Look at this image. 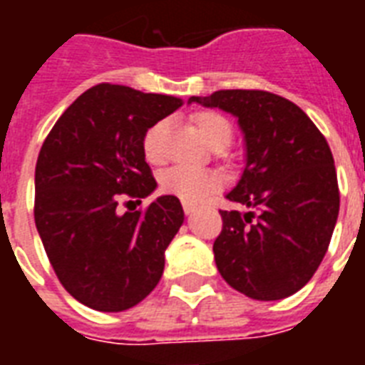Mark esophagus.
Here are the masks:
<instances>
[{
  "mask_svg": "<svg viewBox=\"0 0 365 365\" xmlns=\"http://www.w3.org/2000/svg\"><path fill=\"white\" fill-rule=\"evenodd\" d=\"M195 210H197V206L191 205V202H183V212H185L187 216H191Z\"/></svg>",
  "mask_w": 365,
  "mask_h": 365,
  "instance_id": "1",
  "label": "esophagus"
}]
</instances>
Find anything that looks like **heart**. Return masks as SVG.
Wrapping results in <instances>:
<instances>
[{"label":"heart","instance_id":"obj_1","mask_svg":"<svg viewBox=\"0 0 365 365\" xmlns=\"http://www.w3.org/2000/svg\"><path fill=\"white\" fill-rule=\"evenodd\" d=\"M193 123L197 126L199 136L205 140L210 148L214 145H227L231 140V125L223 115L216 111H199L193 115ZM165 126H151L143 138V153L148 160L157 163L163 155L160 149V138H163ZM160 189L168 195H174L183 202H202L208 195L216 193L222 187V176L212 170H202V168H193V166L176 165L170 166L168 170L160 174Z\"/></svg>","mask_w":365,"mask_h":365}]
</instances>
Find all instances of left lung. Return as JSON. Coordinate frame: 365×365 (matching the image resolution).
Masks as SVG:
<instances>
[{"label": "left lung", "instance_id": "1", "mask_svg": "<svg viewBox=\"0 0 365 365\" xmlns=\"http://www.w3.org/2000/svg\"><path fill=\"white\" fill-rule=\"evenodd\" d=\"M193 102L237 117L244 136V170L225 199L248 212L220 210L217 271L252 299L299 292L322 263L339 216L326 138L299 106L265 91H217L187 100Z\"/></svg>", "mask_w": 365, "mask_h": 365}]
</instances>
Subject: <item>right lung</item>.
I'll return each mask as SVG.
<instances>
[{"mask_svg":"<svg viewBox=\"0 0 365 365\" xmlns=\"http://www.w3.org/2000/svg\"><path fill=\"white\" fill-rule=\"evenodd\" d=\"M183 104L168 94L102 83L62 113L36 165V227L56 277L79 303L121 312L145 299L183 223L182 202L160 195L119 214V195L157 187L145 163L148 128Z\"/></svg>","mask_w":365,"mask_h":365,"instance_id":"add662e5","label":"right lung"}]
</instances>
